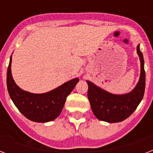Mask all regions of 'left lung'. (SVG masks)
<instances>
[{
	"label": "left lung",
	"mask_w": 153,
	"mask_h": 153,
	"mask_svg": "<svg viewBox=\"0 0 153 153\" xmlns=\"http://www.w3.org/2000/svg\"><path fill=\"white\" fill-rule=\"evenodd\" d=\"M137 52L140 62V75L138 82L130 92L124 94H114L96 86L92 82L86 81L88 84L89 102L94 114L98 120L109 123L124 121L135 111L142 100L145 89V72L140 44L137 47Z\"/></svg>",
	"instance_id": "1"
}]
</instances>
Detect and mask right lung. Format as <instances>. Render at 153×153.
Here are the masks:
<instances>
[{
    "label": "right lung",
    "mask_w": 153,
    "mask_h": 153,
    "mask_svg": "<svg viewBox=\"0 0 153 153\" xmlns=\"http://www.w3.org/2000/svg\"><path fill=\"white\" fill-rule=\"evenodd\" d=\"M12 55L7 71V88L11 99L21 114L35 122H48L57 118L67 97L79 82V78L66 82L52 91L43 94L25 91L16 84L11 72Z\"/></svg>",
    "instance_id": "add662e5"
}]
</instances>
